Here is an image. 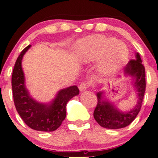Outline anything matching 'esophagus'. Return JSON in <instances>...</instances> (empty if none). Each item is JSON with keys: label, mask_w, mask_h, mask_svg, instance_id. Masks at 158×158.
<instances>
[{"label": "esophagus", "mask_w": 158, "mask_h": 158, "mask_svg": "<svg viewBox=\"0 0 158 158\" xmlns=\"http://www.w3.org/2000/svg\"><path fill=\"white\" fill-rule=\"evenodd\" d=\"M88 83H86V82H82V83L79 85V90H80L81 92H83V91L86 90V89H88Z\"/></svg>", "instance_id": "esophagus-1"}]
</instances>
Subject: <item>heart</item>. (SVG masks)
<instances>
[{
    "mask_svg": "<svg viewBox=\"0 0 158 158\" xmlns=\"http://www.w3.org/2000/svg\"><path fill=\"white\" fill-rule=\"evenodd\" d=\"M128 54L125 43L102 35L87 36L76 44L78 60L81 63H87L99 58L98 70L103 76H109L118 71L126 63Z\"/></svg>",
    "mask_w": 158,
    "mask_h": 158,
    "instance_id": "obj_1",
    "label": "heart"
}]
</instances>
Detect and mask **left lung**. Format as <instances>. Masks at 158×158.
I'll list each match as a JSON object with an SVG mask.
<instances>
[{"mask_svg": "<svg viewBox=\"0 0 158 158\" xmlns=\"http://www.w3.org/2000/svg\"><path fill=\"white\" fill-rule=\"evenodd\" d=\"M125 76H131V85L136 93L138 102L130 111H122L110 102L106 96L104 91L96 93L98 103L94 111V118L100 126L109 129L125 128L130 125L141 110L145 92V69L141 63L139 53L137 52L135 60H131L124 69ZM121 77V76H120Z\"/></svg>", "mask_w": 158, "mask_h": 158, "instance_id": "1", "label": "left lung"}]
</instances>
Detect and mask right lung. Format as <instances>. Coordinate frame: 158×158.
Wrapping results in <instances>:
<instances>
[{"label":"right lung","instance_id":"1","mask_svg":"<svg viewBox=\"0 0 158 158\" xmlns=\"http://www.w3.org/2000/svg\"><path fill=\"white\" fill-rule=\"evenodd\" d=\"M31 45L19 55L13 70L12 90L14 105L20 118L30 128L40 131H53L61 125L66 116L67 102L79 90L76 85L61 89L49 103H41L32 98L25 85L22 60Z\"/></svg>","mask_w":158,"mask_h":158}]
</instances>
